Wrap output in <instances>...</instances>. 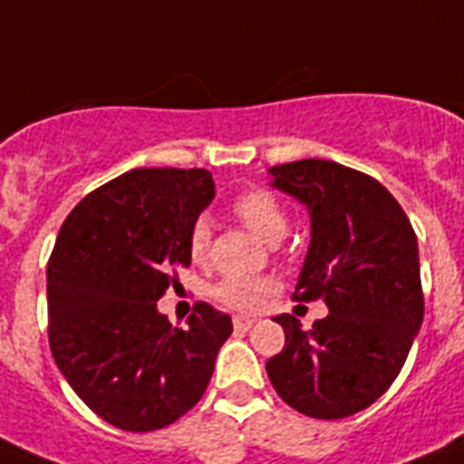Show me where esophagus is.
I'll use <instances>...</instances> for the list:
<instances>
[{
    "label": "esophagus",
    "mask_w": 464,
    "mask_h": 464,
    "mask_svg": "<svg viewBox=\"0 0 464 464\" xmlns=\"http://www.w3.org/2000/svg\"><path fill=\"white\" fill-rule=\"evenodd\" d=\"M252 324H255V319H250V317H236V319H233V326H236V331H250Z\"/></svg>",
    "instance_id": "obj_1"
}]
</instances>
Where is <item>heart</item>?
<instances>
[{
	"label": "heart",
	"mask_w": 464,
	"mask_h": 464,
	"mask_svg": "<svg viewBox=\"0 0 464 464\" xmlns=\"http://www.w3.org/2000/svg\"><path fill=\"white\" fill-rule=\"evenodd\" d=\"M233 209L250 231L259 238L274 240L284 236L288 228V214L276 198L266 190L252 188L236 198ZM209 250V226L199 219L195 221L188 233V252L193 262H202ZM278 284L271 276H228L214 285V297L224 303L226 307L238 312L257 310L271 293L276 291Z\"/></svg>",
	"instance_id": "b5f03b06"
}]
</instances>
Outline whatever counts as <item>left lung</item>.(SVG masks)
I'll return each mask as SVG.
<instances>
[{"mask_svg":"<svg viewBox=\"0 0 464 464\" xmlns=\"http://www.w3.org/2000/svg\"><path fill=\"white\" fill-rule=\"evenodd\" d=\"M271 186L310 212L295 300H324L312 331L276 319L284 350L266 360L276 393L314 420H343L389 391L424 319L420 250L408 214L376 179L329 160L271 167Z\"/></svg>","mask_w":464,"mask_h":464,"instance_id":"1","label":"left lung"}]
</instances>
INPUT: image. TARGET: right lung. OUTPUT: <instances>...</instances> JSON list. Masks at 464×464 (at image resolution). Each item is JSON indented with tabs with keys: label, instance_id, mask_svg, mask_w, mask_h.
Returning <instances> with one entry per match:
<instances>
[{
	"label": "right lung",
	"instance_id": "1",
	"mask_svg": "<svg viewBox=\"0 0 464 464\" xmlns=\"http://www.w3.org/2000/svg\"><path fill=\"white\" fill-rule=\"evenodd\" d=\"M214 198L205 169H133L78 202L47 265L49 348L97 417L154 431L205 395L228 314L198 303L188 329L157 300L190 265L188 233Z\"/></svg>",
	"mask_w": 464,
	"mask_h": 464
}]
</instances>
